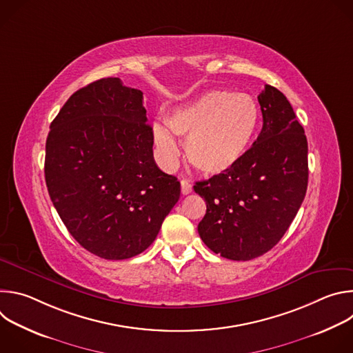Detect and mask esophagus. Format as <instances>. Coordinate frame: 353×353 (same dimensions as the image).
Wrapping results in <instances>:
<instances>
[{
	"mask_svg": "<svg viewBox=\"0 0 353 353\" xmlns=\"http://www.w3.org/2000/svg\"><path fill=\"white\" fill-rule=\"evenodd\" d=\"M180 184H181V192L184 194V195H187V194H190L191 191H192V184L188 181V180H181L180 181Z\"/></svg>",
	"mask_w": 353,
	"mask_h": 353,
	"instance_id": "34e87169",
	"label": "esophagus"
}]
</instances>
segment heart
Listing matches in <instances>:
<instances>
[{"label": "heart", "instance_id": "obj_1", "mask_svg": "<svg viewBox=\"0 0 353 353\" xmlns=\"http://www.w3.org/2000/svg\"><path fill=\"white\" fill-rule=\"evenodd\" d=\"M260 121L261 112L254 97L230 90L205 92L165 117V125L174 135L187 138L190 163L208 176L226 173L243 161L254 142ZM168 132L162 125H154V142L163 162L172 165L179 148Z\"/></svg>", "mask_w": 353, "mask_h": 353}]
</instances>
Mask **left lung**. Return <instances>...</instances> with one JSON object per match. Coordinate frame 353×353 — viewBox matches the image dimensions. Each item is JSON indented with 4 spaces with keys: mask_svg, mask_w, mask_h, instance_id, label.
Listing matches in <instances>:
<instances>
[{
    "mask_svg": "<svg viewBox=\"0 0 353 353\" xmlns=\"http://www.w3.org/2000/svg\"><path fill=\"white\" fill-rule=\"evenodd\" d=\"M259 103L263 130L243 161L194 185L207 203L199 237L214 253L234 261L270 251L290 226L307 190V138L289 100L265 85Z\"/></svg>",
    "mask_w": 353,
    "mask_h": 353,
    "instance_id": "obj_1",
    "label": "left lung"
}]
</instances>
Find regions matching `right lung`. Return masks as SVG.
Here are the masks:
<instances>
[{
  "mask_svg": "<svg viewBox=\"0 0 353 353\" xmlns=\"http://www.w3.org/2000/svg\"><path fill=\"white\" fill-rule=\"evenodd\" d=\"M142 92L119 78L77 90L50 124L46 184L71 236L105 260L131 259L157 239L180 181L154 159Z\"/></svg>",
  "mask_w": 353,
  "mask_h": 353,
  "instance_id": "add662e5",
  "label": "right lung"
}]
</instances>
